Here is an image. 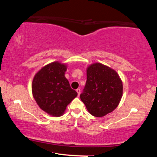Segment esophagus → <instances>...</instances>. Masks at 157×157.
<instances>
[{"instance_id":"34e87169","label":"esophagus","mask_w":157,"mask_h":157,"mask_svg":"<svg viewBox=\"0 0 157 157\" xmlns=\"http://www.w3.org/2000/svg\"><path fill=\"white\" fill-rule=\"evenodd\" d=\"M76 91H77V93H78V96L79 95H80V93H81V91H80V89H76Z\"/></svg>"}]
</instances>
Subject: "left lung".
I'll return each instance as SVG.
<instances>
[{
  "instance_id": "1",
  "label": "left lung",
  "mask_w": 157,
  "mask_h": 157,
  "mask_svg": "<svg viewBox=\"0 0 157 157\" xmlns=\"http://www.w3.org/2000/svg\"><path fill=\"white\" fill-rule=\"evenodd\" d=\"M123 90V82L116 71L95 63L86 69V83L80 99L91 115L102 117L118 107Z\"/></svg>"
}]
</instances>
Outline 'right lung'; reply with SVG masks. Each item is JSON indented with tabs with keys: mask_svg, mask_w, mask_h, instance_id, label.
Masks as SVG:
<instances>
[{
	"mask_svg": "<svg viewBox=\"0 0 157 157\" xmlns=\"http://www.w3.org/2000/svg\"><path fill=\"white\" fill-rule=\"evenodd\" d=\"M67 66L54 62L44 66L34 75L32 91L42 110L52 116L63 115L67 105L78 95L65 78Z\"/></svg>",
	"mask_w": 157,
	"mask_h": 157,
	"instance_id": "obj_1",
	"label": "right lung"
}]
</instances>
